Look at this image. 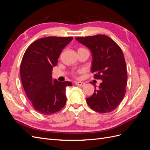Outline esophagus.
I'll return each mask as SVG.
<instances>
[{"instance_id": "1", "label": "esophagus", "mask_w": 150, "mask_h": 150, "mask_svg": "<svg viewBox=\"0 0 150 150\" xmlns=\"http://www.w3.org/2000/svg\"><path fill=\"white\" fill-rule=\"evenodd\" d=\"M75 84L79 86H84L85 85V83L83 82H76Z\"/></svg>"}]
</instances>
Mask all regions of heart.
Masks as SVG:
<instances>
[{
	"instance_id": "obj_1",
	"label": "heart",
	"mask_w": 150,
	"mask_h": 150,
	"mask_svg": "<svg viewBox=\"0 0 150 150\" xmlns=\"http://www.w3.org/2000/svg\"><path fill=\"white\" fill-rule=\"evenodd\" d=\"M72 75H73L74 76H76V74H75V72H72Z\"/></svg>"
}]
</instances>
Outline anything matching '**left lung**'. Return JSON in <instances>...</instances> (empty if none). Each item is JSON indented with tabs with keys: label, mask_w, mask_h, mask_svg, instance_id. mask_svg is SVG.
<instances>
[{
	"label": "left lung",
	"mask_w": 150,
	"mask_h": 150,
	"mask_svg": "<svg viewBox=\"0 0 150 150\" xmlns=\"http://www.w3.org/2000/svg\"><path fill=\"white\" fill-rule=\"evenodd\" d=\"M92 52L91 67L94 78L101 79L99 89L86 98L94 111L110 112L120 105L126 93L127 71L124 54L121 47L106 35L76 38Z\"/></svg>",
	"instance_id": "8db88e82"
}]
</instances>
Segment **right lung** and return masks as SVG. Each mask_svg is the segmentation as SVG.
<instances>
[{
  "label": "right lung",
  "mask_w": 150,
  "mask_h": 150,
  "mask_svg": "<svg viewBox=\"0 0 150 150\" xmlns=\"http://www.w3.org/2000/svg\"><path fill=\"white\" fill-rule=\"evenodd\" d=\"M72 37H46L32 43L24 54L20 67L22 84L34 110L49 115L60 111L66 103L69 81H52V71Z\"/></svg>",
  "instance_id": "add662e5"
}]
</instances>
